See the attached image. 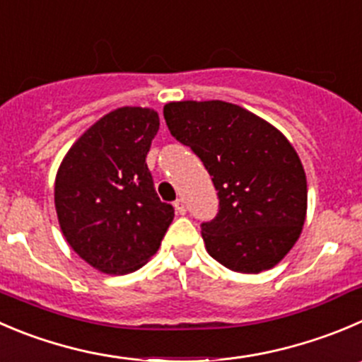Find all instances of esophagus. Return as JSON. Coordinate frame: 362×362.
<instances>
[{"label": "esophagus", "mask_w": 362, "mask_h": 362, "mask_svg": "<svg viewBox=\"0 0 362 362\" xmlns=\"http://www.w3.org/2000/svg\"><path fill=\"white\" fill-rule=\"evenodd\" d=\"M175 210H177V214H180V216H184V214H185V203H184V199H177V202H175Z\"/></svg>", "instance_id": "1"}]
</instances>
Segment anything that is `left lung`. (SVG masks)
I'll return each mask as SVG.
<instances>
[{
    "label": "left lung",
    "instance_id": "1",
    "mask_svg": "<svg viewBox=\"0 0 362 362\" xmlns=\"http://www.w3.org/2000/svg\"><path fill=\"white\" fill-rule=\"evenodd\" d=\"M164 120L202 159L217 191L219 210L202 223L209 255L244 274L281 262L303 231L308 205L306 173L288 139L223 100L170 103Z\"/></svg>",
    "mask_w": 362,
    "mask_h": 362
}]
</instances>
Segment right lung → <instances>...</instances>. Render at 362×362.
<instances>
[{
    "instance_id": "add662e5",
    "label": "right lung",
    "mask_w": 362,
    "mask_h": 362,
    "mask_svg": "<svg viewBox=\"0 0 362 362\" xmlns=\"http://www.w3.org/2000/svg\"><path fill=\"white\" fill-rule=\"evenodd\" d=\"M159 115L120 107L88 129L56 175L54 205L70 247L106 274H129L148 262L175 217L146 166Z\"/></svg>"
}]
</instances>
